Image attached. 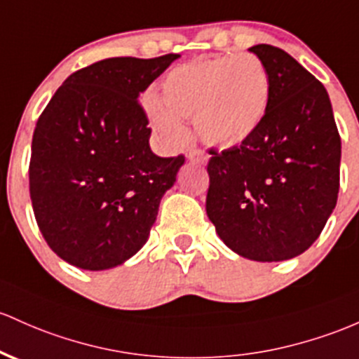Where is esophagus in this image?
Here are the masks:
<instances>
[{
  "mask_svg": "<svg viewBox=\"0 0 359 359\" xmlns=\"http://www.w3.org/2000/svg\"><path fill=\"white\" fill-rule=\"evenodd\" d=\"M189 161H192V163H198V165H206L208 163V155L203 151H191L187 155Z\"/></svg>",
  "mask_w": 359,
  "mask_h": 359,
  "instance_id": "esophagus-1",
  "label": "esophagus"
}]
</instances>
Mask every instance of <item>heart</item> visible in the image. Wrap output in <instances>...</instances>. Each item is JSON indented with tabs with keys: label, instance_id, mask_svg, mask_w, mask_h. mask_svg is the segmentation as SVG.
Wrapping results in <instances>:
<instances>
[{
	"label": "heart",
	"instance_id": "b5f03b06",
	"mask_svg": "<svg viewBox=\"0 0 359 359\" xmlns=\"http://www.w3.org/2000/svg\"><path fill=\"white\" fill-rule=\"evenodd\" d=\"M161 98L147 100L153 131L167 147L186 140L182 121H194L204 144L240 147L262 124L271 98V80L252 54L206 59L172 69L161 83Z\"/></svg>",
	"mask_w": 359,
	"mask_h": 359
}]
</instances>
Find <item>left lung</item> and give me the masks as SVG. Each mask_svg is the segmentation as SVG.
<instances>
[{
  "label": "left lung",
  "instance_id": "8db88e82",
  "mask_svg": "<svg viewBox=\"0 0 359 359\" xmlns=\"http://www.w3.org/2000/svg\"><path fill=\"white\" fill-rule=\"evenodd\" d=\"M250 53L271 80L262 124L240 147L208 165V218L235 254L279 262L309 249L339 192L341 137L325 86L279 47Z\"/></svg>",
  "mask_w": 359,
  "mask_h": 359
}]
</instances>
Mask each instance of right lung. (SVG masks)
I'll list each match as a JSON object with an SVG mask.
<instances>
[{
	"label": "right lung",
	"instance_id": "obj_1",
	"mask_svg": "<svg viewBox=\"0 0 359 359\" xmlns=\"http://www.w3.org/2000/svg\"><path fill=\"white\" fill-rule=\"evenodd\" d=\"M179 57L93 62L69 74L39 117L30 199L47 245L71 266L112 269L147 243L186 158L151 151L137 98Z\"/></svg>",
	"mask_w": 359,
	"mask_h": 359
}]
</instances>
